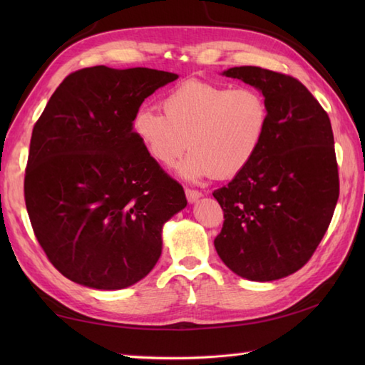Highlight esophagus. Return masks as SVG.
<instances>
[{
  "instance_id": "34e87169",
  "label": "esophagus",
  "mask_w": 365,
  "mask_h": 365,
  "mask_svg": "<svg viewBox=\"0 0 365 365\" xmlns=\"http://www.w3.org/2000/svg\"><path fill=\"white\" fill-rule=\"evenodd\" d=\"M185 195H187L188 202L192 204V202H196V200H197L200 196H202V192L197 191V190H192V188H185Z\"/></svg>"
}]
</instances>
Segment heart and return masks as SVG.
I'll list each match as a JSON object with an SVG mask.
<instances>
[{
	"instance_id": "1",
	"label": "heart",
	"mask_w": 365,
	"mask_h": 365,
	"mask_svg": "<svg viewBox=\"0 0 365 365\" xmlns=\"http://www.w3.org/2000/svg\"><path fill=\"white\" fill-rule=\"evenodd\" d=\"M163 110L139 108L133 133L166 168L190 149L180 166L188 178L212 175L226 180L238 175L257 155L269 123L268 103L259 91L199 80L168 92Z\"/></svg>"
}]
</instances>
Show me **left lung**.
<instances>
[{
  "label": "left lung",
  "instance_id": "8db88e82",
  "mask_svg": "<svg viewBox=\"0 0 365 365\" xmlns=\"http://www.w3.org/2000/svg\"><path fill=\"white\" fill-rule=\"evenodd\" d=\"M222 75L262 91L268 130L254 160L213 191L222 212L216 252L235 274L276 281L309 262L339 199V170L328 113L290 75L232 67Z\"/></svg>",
  "mask_w": 365,
  "mask_h": 365
}]
</instances>
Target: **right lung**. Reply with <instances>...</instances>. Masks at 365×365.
Wrapping results in <instances>:
<instances>
[{"label": "right lung", "mask_w": 365, "mask_h": 365, "mask_svg": "<svg viewBox=\"0 0 365 365\" xmlns=\"http://www.w3.org/2000/svg\"><path fill=\"white\" fill-rule=\"evenodd\" d=\"M175 73L81 68L53 92L31 136L25 202L61 274L97 290L141 281L161 255V229L187 207L133 133L135 113Z\"/></svg>", "instance_id": "obj_1"}]
</instances>
